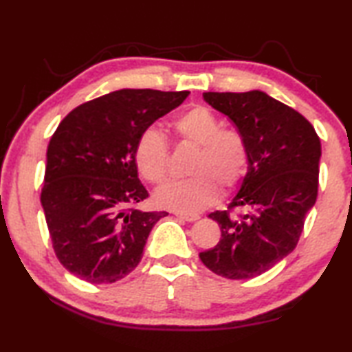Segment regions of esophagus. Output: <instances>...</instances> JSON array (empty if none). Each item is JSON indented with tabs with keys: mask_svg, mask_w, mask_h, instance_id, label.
I'll list each match as a JSON object with an SVG mask.
<instances>
[{
	"mask_svg": "<svg viewBox=\"0 0 352 352\" xmlns=\"http://www.w3.org/2000/svg\"><path fill=\"white\" fill-rule=\"evenodd\" d=\"M175 216L178 219H183L186 220V222H195V220H199L200 217L197 216V214H183V212H175Z\"/></svg>",
	"mask_w": 352,
	"mask_h": 352,
	"instance_id": "esophagus-1",
	"label": "esophagus"
}]
</instances>
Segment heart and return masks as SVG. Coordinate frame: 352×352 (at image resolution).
I'll return each instance as SVG.
<instances>
[{
  "label": "heart",
  "mask_w": 352,
  "mask_h": 352,
  "mask_svg": "<svg viewBox=\"0 0 352 352\" xmlns=\"http://www.w3.org/2000/svg\"><path fill=\"white\" fill-rule=\"evenodd\" d=\"M177 136L199 146L189 166L192 177L166 184L157 190L160 206L184 214H194L212 205L219 186L225 190L241 183L248 169V147L236 130L222 129L220 119L206 107H192L174 121ZM135 163L140 174L152 184L168 178L169 146L157 129L142 130L135 144Z\"/></svg>",
  "instance_id": "1"
}]
</instances>
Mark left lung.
<instances>
[{
  "mask_svg": "<svg viewBox=\"0 0 352 352\" xmlns=\"http://www.w3.org/2000/svg\"><path fill=\"white\" fill-rule=\"evenodd\" d=\"M228 116L248 147V169L228 211H214L219 243L199 256L219 276H259L292 253L318 192L321 144L307 119L269 94L204 93ZM242 207L236 217L230 212Z\"/></svg>",
  "mask_w": 352,
  "mask_h": 352,
  "instance_id": "left-lung-1",
  "label": "left lung"
}]
</instances>
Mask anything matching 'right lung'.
<instances>
[{
	"label": "right lung",
	"instance_id": "right-lung-1",
	"mask_svg": "<svg viewBox=\"0 0 352 352\" xmlns=\"http://www.w3.org/2000/svg\"><path fill=\"white\" fill-rule=\"evenodd\" d=\"M188 96L124 88L76 107L58 124L40 200L57 259L69 273L111 284L140 264L153 225L168 212L136 210L148 197L136 140Z\"/></svg>",
	"mask_w": 352,
	"mask_h": 352
}]
</instances>
